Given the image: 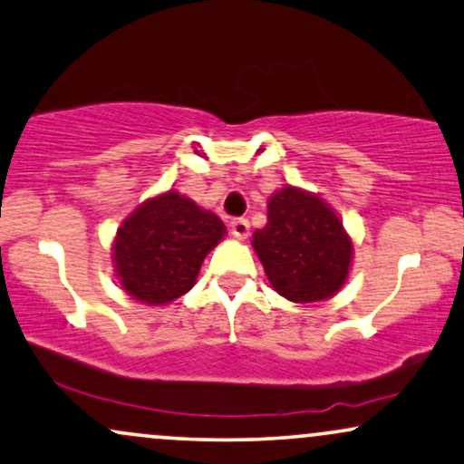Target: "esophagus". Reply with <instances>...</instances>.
Instances as JSON below:
<instances>
[{
  "label": "esophagus",
  "instance_id": "obj_1",
  "mask_svg": "<svg viewBox=\"0 0 464 464\" xmlns=\"http://www.w3.org/2000/svg\"><path fill=\"white\" fill-rule=\"evenodd\" d=\"M248 233H250L248 220H244V218H237V220L231 222V236L236 239H246Z\"/></svg>",
  "mask_w": 464,
  "mask_h": 464
}]
</instances>
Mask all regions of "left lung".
<instances>
[{
	"mask_svg": "<svg viewBox=\"0 0 464 464\" xmlns=\"http://www.w3.org/2000/svg\"><path fill=\"white\" fill-rule=\"evenodd\" d=\"M253 248L272 289L298 304L328 300L353 270V237L337 211L289 183L267 198V222L253 233Z\"/></svg>",
	"mask_w": 464,
	"mask_h": 464,
	"instance_id": "1",
	"label": "left lung"
}]
</instances>
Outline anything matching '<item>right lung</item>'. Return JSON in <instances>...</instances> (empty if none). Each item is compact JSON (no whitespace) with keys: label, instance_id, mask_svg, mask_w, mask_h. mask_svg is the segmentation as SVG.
I'll list each match as a JSON object with an SVG mask.
<instances>
[{"label":"right lung","instance_id":"right-lung-1","mask_svg":"<svg viewBox=\"0 0 464 464\" xmlns=\"http://www.w3.org/2000/svg\"><path fill=\"white\" fill-rule=\"evenodd\" d=\"M225 236V222L214 211L166 189L121 222L111 242L114 276L138 303L169 304L194 287L205 256Z\"/></svg>","mask_w":464,"mask_h":464}]
</instances>
